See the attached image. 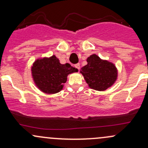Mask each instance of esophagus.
I'll return each mask as SVG.
<instances>
[{"label": "esophagus", "instance_id": "esophagus-1", "mask_svg": "<svg viewBox=\"0 0 148 148\" xmlns=\"http://www.w3.org/2000/svg\"><path fill=\"white\" fill-rule=\"evenodd\" d=\"M74 67H75L76 68L78 69V70H79V69H80V64L79 63H77V64H74Z\"/></svg>", "mask_w": 148, "mask_h": 148}]
</instances>
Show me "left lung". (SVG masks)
Segmentation results:
<instances>
[{
  "instance_id": "8db88e82",
  "label": "left lung",
  "mask_w": 148,
  "mask_h": 148,
  "mask_svg": "<svg viewBox=\"0 0 148 148\" xmlns=\"http://www.w3.org/2000/svg\"><path fill=\"white\" fill-rule=\"evenodd\" d=\"M88 64L81 69L88 87L98 91H104L111 87L118 78V69L113 63L102 60L92 54L87 58Z\"/></svg>"
}]
</instances>
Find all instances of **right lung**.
<instances>
[{
	"label": "right lung",
	"mask_w": 148,
	"mask_h": 148,
	"mask_svg": "<svg viewBox=\"0 0 148 148\" xmlns=\"http://www.w3.org/2000/svg\"><path fill=\"white\" fill-rule=\"evenodd\" d=\"M78 69L69 63L60 64L56 56L37 59L31 67V74L35 86L47 94H55L63 88L67 76Z\"/></svg>",
	"instance_id": "obj_1"
}]
</instances>
